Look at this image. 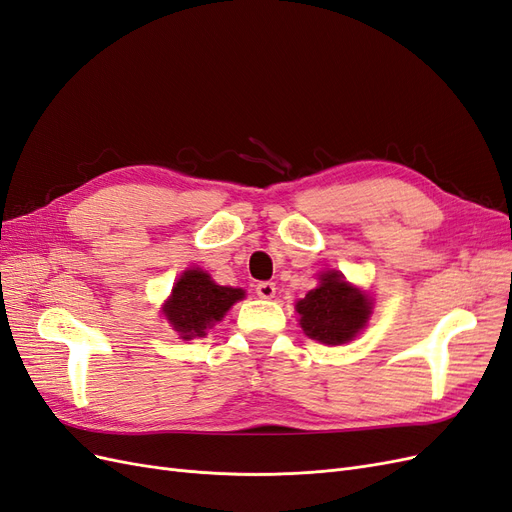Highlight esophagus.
<instances>
[{"label": "esophagus", "mask_w": 512, "mask_h": 512, "mask_svg": "<svg viewBox=\"0 0 512 512\" xmlns=\"http://www.w3.org/2000/svg\"><path fill=\"white\" fill-rule=\"evenodd\" d=\"M256 294L260 299H273L275 297V284L273 282H260L256 286Z\"/></svg>", "instance_id": "obj_1"}]
</instances>
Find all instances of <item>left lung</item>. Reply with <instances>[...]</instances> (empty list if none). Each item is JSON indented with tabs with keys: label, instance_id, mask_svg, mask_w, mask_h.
Wrapping results in <instances>:
<instances>
[{
	"label": "left lung",
	"instance_id": "obj_1",
	"mask_svg": "<svg viewBox=\"0 0 512 512\" xmlns=\"http://www.w3.org/2000/svg\"><path fill=\"white\" fill-rule=\"evenodd\" d=\"M320 286L297 303L303 331L322 344H346L359 333L371 314V303L352 288L342 273H322Z\"/></svg>",
	"mask_w": 512,
	"mask_h": 512
}]
</instances>
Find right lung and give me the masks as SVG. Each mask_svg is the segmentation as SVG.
I'll list each match as a JSON object with an SVG mask.
<instances>
[{
  "mask_svg": "<svg viewBox=\"0 0 512 512\" xmlns=\"http://www.w3.org/2000/svg\"><path fill=\"white\" fill-rule=\"evenodd\" d=\"M239 299H243L241 288L218 286L205 271L190 269L175 284L173 297L164 305V316L183 339L203 337Z\"/></svg>",
  "mask_w": 512,
  "mask_h": 512,
  "instance_id": "add662e5",
  "label": "right lung"
}]
</instances>
